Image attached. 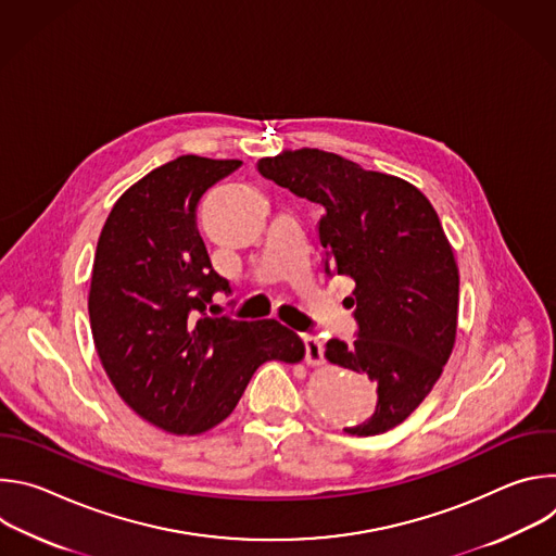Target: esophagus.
<instances>
[{
	"label": "esophagus",
	"mask_w": 556,
	"mask_h": 556,
	"mask_svg": "<svg viewBox=\"0 0 556 556\" xmlns=\"http://www.w3.org/2000/svg\"><path fill=\"white\" fill-rule=\"evenodd\" d=\"M303 345H305V361L309 365H321L324 363V343L319 337L303 334Z\"/></svg>",
	"instance_id": "34e87169"
}]
</instances>
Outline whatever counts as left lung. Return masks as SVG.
<instances>
[{
  "instance_id": "obj_1",
  "label": "left lung",
  "mask_w": 556,
  "mask_h": 556,
  "mask_svg": "<svg viewBox=\"0 0 556 556\" xmlns=\"http://www.w3.org/2000/svg\"><path fill=\"white\" fill-rule=\"evenodd\" d=\"M257 172L324 206V270L356 283V339H330L326 358L367 374L378 401L345 431L393 429L427 399L455 343L459 275L435 208L414 185L319 149L262 157Z\"/></svg>"
}]
</instances>
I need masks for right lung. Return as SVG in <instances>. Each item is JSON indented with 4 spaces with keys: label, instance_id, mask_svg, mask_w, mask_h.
Returning a JSON list of instances; mask_svg holds the SVG:
<instances>
[{
    "label": "right lung",
    "instance_id": "right-lung-1",
    "mask_svg": "<svg viewBox=\"0 0 556 556\" xmlns=\"http://www.w3.org/2000/svg\"><path fill=\"white\" fill-rule=\"evenodd\" d=\"M240 167L180 155L129 187L99 237L88 301L99 358L121 399L176 435L213 429L262 363H299L305 352L275 319L206 314L213 294H230V286L211 266L195 208Z\"/></svg>",
    "mask_w": 556,
    "mask_h": 556
}]
</instances>
